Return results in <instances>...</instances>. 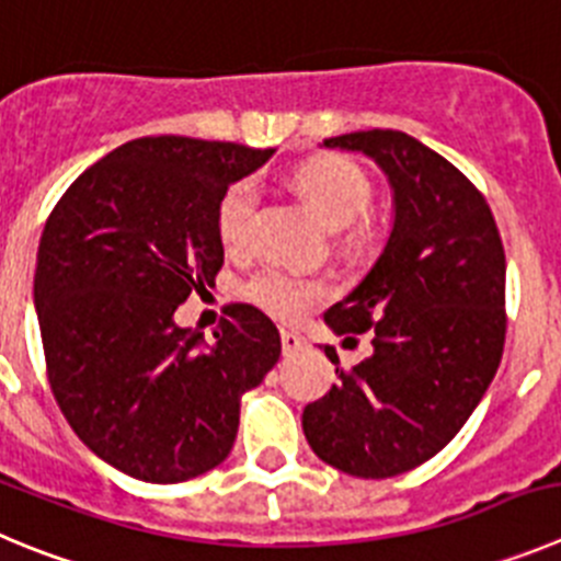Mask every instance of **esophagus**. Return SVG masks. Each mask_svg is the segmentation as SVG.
Listing matches in <instances>:
<instances>
[{"mask_svg": "<svg viewBox=\"0 0 561 561\" xmlns=\"http://www.w3.org/2000/svg\"><path fill=\"white\" fill-rule=\"evenodd\" d=\"M280 347H284L286 356H291V353H297L302 347V336L289 331V328H280Z\"/></svg>", "mask_w": 561, "mask_h": 561, "instance_id": "esophagus-1", "label": "esophagus"}]
</instances>
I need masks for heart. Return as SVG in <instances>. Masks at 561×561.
<instances>
[{"instance_id": "heart-1", "label": "heart", "mask_w": 561, "mask_h": 561, "mask_svg": "<svg viewBox=\"0 0 561 561\" xmlns=\"http://www.w3.org/2000/svg\"><path fill=\"white\" fill-rule=\"evenodd\" d=\"M295 188L322 225L333 230L344 228L351 244L362 247L375 236V222L369 217L373 183L367 172L347 158L325 156L302 163L295 172ZM255 205H259L255 178H239L225 188L217 205V236L225 250H241L247 244ZM239 291L244 300L259 306L266 314L295 320L306 314L308 308L328 300L331 284L270 264L247 277Z\"/></svg>"}]
</instances>
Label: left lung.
I'll return each instance as SVG.
<instances>
[{
  "instance_id": "1",
  "label": "left lung",
  "mask_w": 561,
  "mask_h": 561,
  "mask_svg": "<svg viewBox=\"0 0 561 561\" xmlns=\"http://www.w3.org/2000/svg\"><path fill=\"white\" fill-rule=\"evenodd\" d=\"M387 172L394 228L369 275L325 311L339 336L369 333L373 356L302 409L325 465L392 479L439 454L495 378L506 339V255L484 194L439 152L400 130L325 138ZM344 339V342H347Z\"/></svg>"
}]
</instances>
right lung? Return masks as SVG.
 Segmentation results:
<instances>
[{"label":"right lung","mask_w":561,"mask_h":561,"mask_svg":"<svg viewBox=\"0 0 561 561\" xmlns=\"http://www.w3.org/2000/svg\"><path fill=\"white\" fill-rule=\"evenodd\" d=\"M275 150L186 136L122 144L71 183L44 225L35 308L46 378L100 459L150 484L222 465L239 398L280 356V333L247 302L214 344L174 308L214 286L225 250L217 205Z\"/></svg>","instance_id":"obj_1"}]
</instances>
